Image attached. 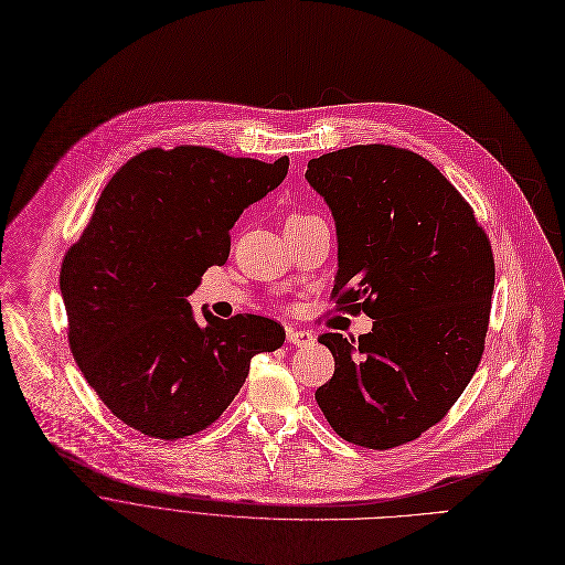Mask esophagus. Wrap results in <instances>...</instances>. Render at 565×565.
<instances>
[{"label": "esophagus", "instance_id": "esophagus-1", "mask_svg": "<svg viewBox=\"0 0 565 565\" xmlns=\"http://www.w3.org/2000/svg\"><path fill=\"white\" fill-rule=\"evenodd\" d=\"M287 343L289 345H296V348H307L313 343V333L307 331V329H294L289 327L287 329Z\"/></svg>", "mask_w": 565, "mask_h": 565}]
</instances>
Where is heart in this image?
Instances as JSON below:
<instances>
[{"label":"heart","mask_w":565,"mask_h":565,"mask_svg":"<svg viewBox=\"0 0 565 565\" xmlns=\"http://www.w3.org/2000/svg\"><path fill=\"white\" fill-rule=\"evenodd\" d=\"M311 217H316V215H305V213H296V215H291L287 222H302V220H311Z\"/></svg>","instance_id":"heart-1"}]
</instances>
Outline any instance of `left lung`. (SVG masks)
<instances>
[{"label":"left lung","instance_id":"8db88e82","mask_svg":"<svg viewBox=\"0 0 565 565\" xmlns=\"http://www.w3.org/2000/svg\"><path fill=\"white\" fill-rule=\"evenodd\" d=\"M331 209L343 311L374 318L348 341L320 333L335 370L316 403L338 436L370 449L418 438L468 387L483 356L494 289L475 211L425 158L356 145L309 160Z\"/></svg>","mask_w":565,"mask_h":565}]
</instances>
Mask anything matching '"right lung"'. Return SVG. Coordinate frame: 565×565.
I'll use <instances>...</instances> for the list:
<instances>
[{"mask_svg": "<svg viewBox=\"0 0 565 565\" xmlns=\"http://www.w3.org/2000/svg\"><path fill=\"white\" fill-rule=\"evenodd\" d=\"M287 169V156L267 164L206 147L149 149L104 186L64 256L60 289L77 367L129 427L162 440L209 427L252 359L285 343L265 316L202 311L200 324L189 296L211 265L227 263L236 220Z\"/></svg>", "mask_w": 565, "mask_h": 565, "instance_id": "add662e5", "label": "right lung"}]
</instances>
